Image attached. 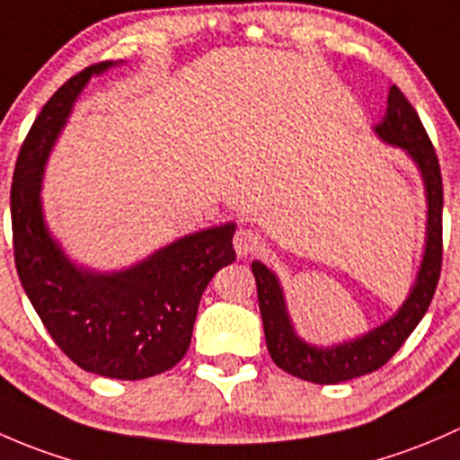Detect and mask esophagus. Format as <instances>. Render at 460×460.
I'll return each instance as SVG.
<instances>
[{"mask_svg": "<svg viewBox=\"0 0 460 460\" xmlns=\"http://www.w3.org/2000/svg\"><path fill=\"white\" fill-rule=\"evenodd\" d=\"M232 243H234V250H236V254H239V257H250V254H257V252H261V250H263L261 236H259L254 230H248V228L236 230Z\"/></svg>", "mask_w": 460, "mask_h": 460, "instance_id": "obj_1", "label": "esophagus"}]
</instances>
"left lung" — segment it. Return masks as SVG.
I'll return each mask as SVG.
<instances>
[{
	"instance_id": "left-lung-1",
	"label": "left lung",
	"mask_w": 460,
	"mask_h": 460,
	"mask_svg": "<svg viewBox=\"0 0 460 460\" xmlns=\"http://www.w3.org/2000/svg\"><path fill=\"white\" fill-rule=\"evenodd\" d=\"M374 135L387 146L401 148L411 164L419 168L423 179L425 199H428V224H425V248L416 272L414 286L403 305L370 332L357 339L343 341L323 348V345L307 343L296 334L295 323L288 312L283 288L279 277L263 265L252 261V274L257 279L259 310L263 319L265 343L272 361L281 370L303 381L334 385V383L352 381L385 366L405 339L414 332L416 325L428 312L437 292L443 261V181L438 168L437 153L429 141L428 132L420 124L414 106L405 99L399 88L392 86L387 94L385 117L372 128Z\"/></svg>"
}]
</instances>
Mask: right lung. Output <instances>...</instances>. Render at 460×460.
I'll list each match as a JSON object with an SVG mask.
<instances>
[{
	"mask_svg": "<svg viewBox=\"0 0 460 460\" xmlns=\"http://www.w3.org/2000/svg\"><path fill=\"white\" fill-rule=\"evenodd\" d=\"M119 64L88 66L41 108L13 174V248L19 281L61 352L86 372L139 381L170 370L188 352L203 290L236 259V226L192 232L115 272L70 261L50 234L41 203L46 161L90 77Z\"/></svg>",
	"mask_w": 460,
	"mask_h": 460,
	"instance_id": "add662e5",
	"label": "right lung"
}]
</instances>
